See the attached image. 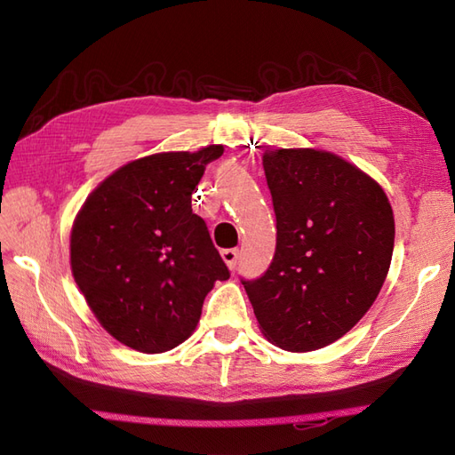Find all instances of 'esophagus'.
<instances>
[{
  "label": "esophagus",
  "mask_w": 455,
  "mask_h": 455,
  "mask_svg": "<svg viewBox=\"0 0 455 455\" xmlns=\"http://www.w3.org/2000/svg\"><path fill=\"white\" fill-rule=\"evenodd\" d=\"M222 258H224V261L228 264V267L233 271L237 267V264H239V249H226V251H222Z\"/></svg>",
  "instance_id": "obj_1"
}]
</instances>
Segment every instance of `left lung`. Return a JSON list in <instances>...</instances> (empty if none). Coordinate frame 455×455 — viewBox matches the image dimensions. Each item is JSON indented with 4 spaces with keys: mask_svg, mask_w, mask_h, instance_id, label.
<instances>
[{
    "mask_svg": "<svg viewBox=\"0 0 455 455\" xmlns=\"http://www.w3.org/2000/svg\"><path fill=\"white\" fill-rule=\"evenodd\" d=\"M264 171L277 244L266 273L241 283L269 341L321 349L381 291L395 244L391 204L376 180L330 151H266Z\"/></svg>",
    "mask_w": 455,
    "mask_h": 455,
    "instance_id": "1",
    "label": "left lung"
}]
</instances>
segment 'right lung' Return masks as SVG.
I'll return each mask as SVG.
<instances>
[{
    "instance_id": "right-lung-1",
    "label": "right lung",
    "mask_w": 455,
    "mask_h": 455,
    "mask_svg": "<svg viewBox=\"0 0 455 455\" xmlns=\"http://www.w3.org/2000/svg\"><path fill=\"white\" fill-rule=\"evenodd\" d=\"M222 146L127 163L96 188L72 229L74 279L125 346L163 353L194 332L204 296L229 269L191 194Z\"/></svg>"
}]
</instances>
